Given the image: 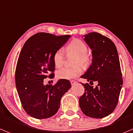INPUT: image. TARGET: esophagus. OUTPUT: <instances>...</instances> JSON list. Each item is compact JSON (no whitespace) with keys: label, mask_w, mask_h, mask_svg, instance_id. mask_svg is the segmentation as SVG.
<instances>
[{"label":"esophagus","mask_w":133,"mask_h":133,"mask_svg":"<svg viewBox=\"0 0 133 133\" xmlns=\"http://www.w3.org/2000/svg\"><path fill=\"white\" fill-rule=\"evenodd\" d=\"M76 83H77V82H76L75 81H71V84L72 86H73L74 84H75Z\"/></svg>","instance_id":"1"}]
</instances>
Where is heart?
<instances>
[{
  "mask_svg": "<svg viewBox=\"0 0 133 133\" xmlns=\"http://www.w3.org/2000/svg\"><path fill=\"white\" fill-rule=\"evenodd\" d=\"M66 52L75 55L73 64H81L83 66H87L90 62V57L87 54L88 47L83 41L79 39H74L67 45ZM53 62L56 68H60L64 64V54L62 49L55 51L53 55ZM82 68L81 65H74L71 68L65 67L56 72V77L60 79L70 80L75 78L82 73Z\"/></svg>",
  "mask_w": 133,
  "mask_h": 133,
  "instance_id": "heart-1",
  "label": "heart"
}]
</instances>
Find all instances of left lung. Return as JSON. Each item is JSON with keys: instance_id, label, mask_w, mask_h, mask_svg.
Wrapping results in <instances>:
<instances>
[{"instance_id": "1", "label": "left lung", "mask_w": 133, "mask_h": 133, "mask_svg": "<svg viewBox=\"0 0 133 133\" xmlns=\"http://www.w3.org/2000/svg\"><path fill=\"white\" fill-rule=\"evenodd\" d=\"M91 50L92 62L81 78L98 82L95 88L82 84L84 93L79 98L82 112L93 118H103L111 114L118 102L123 84L119 56L115 44L109 38L90 32L84 36Z\"/></svg>"}]
</instances>
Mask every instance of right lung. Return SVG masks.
<instances>
[{
	"label": "right lung",
	"instance_id": "right-lung-1",
	"mask_svg": "<svg viewBox=\"0 0 133 133\" xmlns=\"http://www.w3.org/2000/svg\"><path fill=\"white\" fill-rule=\"evenodd\" d=\"M70 36H57L40 32L23 45L15 70V84L23 109L30 116L45 119L55 115L61 98L71 88L68 80L60 79L55 85L43 84L54 77L53 55L68 41Z\"/></svg>",
	"mask_w": 133,
	"mask_h": 133
}]
</instances>
